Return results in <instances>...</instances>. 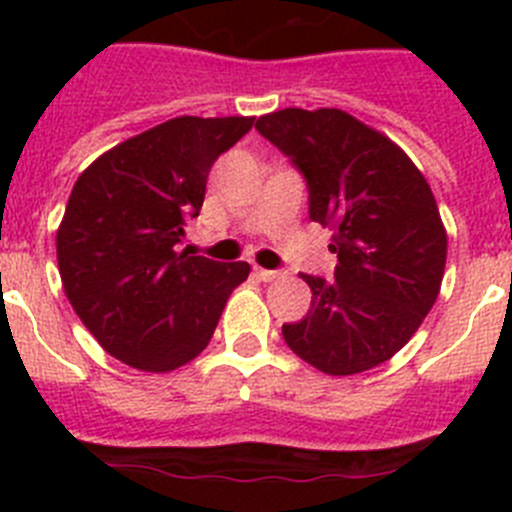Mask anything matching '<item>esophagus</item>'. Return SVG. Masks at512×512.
Listing matches in <instances>:
<instances>
[{"mask_svg": "<svg viewBox=\"0 0 512 512\" xmlns=\"http://www.w3.org/2000/svg\"><path fill=\"white\" fill-rule=\"evenodd\" d=\"M256 277H259L261 282H279V279H284V271L261 269V266H256Z\"/></svg>", "mask_w": 512, "mask_h": 512, "instance_id": "34e87169", "label": "esophagus"}]
</instances>
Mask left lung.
<instances>
[{"mask_svg": "<svg viewBox=\"0 0 512 512\" xmlns=\"http://www.w3.org/2000/svg\"><path fill=\"white\" fill-rule=\"evenodd\" d=\"M305 176L310 220L333 230L336 277L305 274L310 310L282 325L287 346L333 377L384 364L420 328L441 289L446 228L418 166L387 135L336 107L256 120Z\"/></svg>", "mask_w": 512, "mask_h": 512, "instance_id": "1", "label": "left lung"}]
</instances>
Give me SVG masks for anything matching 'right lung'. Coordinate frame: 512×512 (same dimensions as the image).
<instances>
[{"mask_svg": "<svg viewBox=\"0 0 512 512\" xmlns=\"http://www.w3.org/2000/svg\"><path fill=\"white\" fill-rule=\"evenodd\" d=\"M253 117H174L92 161L56 233L71 307L99 346L140 372H174L210 343L246 261L179 251L207 174Z\"/></svg>", "mask_w": 512, "mask_h": 512, "instance_id": "1", "label": "right lung"}]
</instances>
